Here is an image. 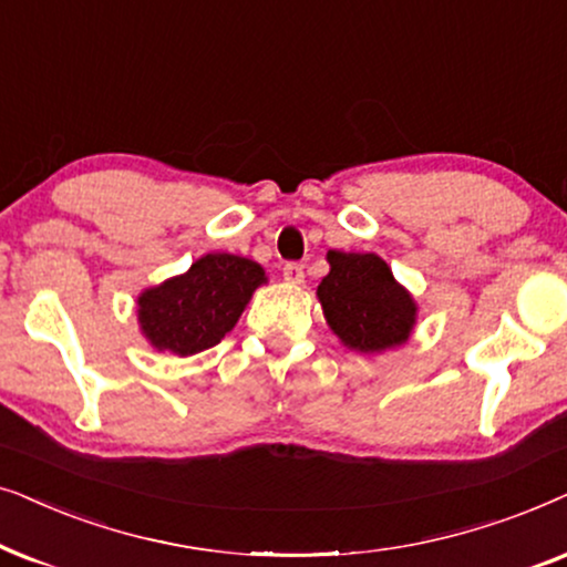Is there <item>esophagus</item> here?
Wrapping results in <instances>:
<instances>
[{
  "label": "esophagus",
  "mask_w": 567,
  "mask_h": 567,
  "mask_svg": "<svg viewBox=\"0 0 567 567\" xmlns=\"http://www.w3.org/2000/svg\"><path fill=\"white\" fill-rule=\"evenodd\" d=\"M282 275H285V279H288L290 285H300V282H303V267H300V264H296V261L285 264Z\"/></svg>",
  "instance_id": "34e87169"
}]
</instances>
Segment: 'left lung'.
<instances>
[{"instance_id":"8db88e82","label":"left lung","mask_w":567,"mask_h":567,"mask_svg":"<svg viewBox=\"0 0 567 567\" xmlns=\"http://www.w3.org/2000/svg\"><path fill=\"white\" fill-rule=\"evenodd\" d=\"M329 275L316 288L323 319L347 350L381 354L406 344L417 323V300L379 254H327Z\"/></svg>"}]
</instances>
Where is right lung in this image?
I'll return each mask as SVG.
<instances>
[{
	"label": "right lung",
	"instance_id": "add662e5",
	"mask_svg": "<svg viewBox=\"0 0 567 567\" xmlns=\"http://www.w3.org/2000/svg\"><path fill=\"white\" fill-rule=\"evenodd\" d=\"M261 285H267L261 264L236 254H205L184 275L140 292L142 337L157 352L178 358L205 352L233 331Z\"/></svg>",
	"mask_w": 567,
	"mask_h": 567
}]
</instances>
